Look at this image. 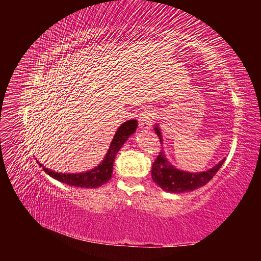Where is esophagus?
Wrapping results in <instances>:
<instances>
[{
  "mask_svg": "<svg viewBox=\"0 0 261 261\" xmlns=\"http://www.w3.org/2000/svg\"><path fill=\"white\" fill-rule=\"evenodd\" d=\"M152 115V111H150V110H145L143 113L139 114L138 126L141 130H149L151 128Z\"/></svg>",
  "mask_w": 261,
  "mask_h": 261,
  "instance_id": "obj_1",
  "label": "esophagus"
}]
</instances>
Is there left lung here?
Segmentation results:
<instances>
[{"mask_svg":"<svg viewBox=\"0 0 261 261\" xmlns=\"http://www.w3.org/2000/svg\"><path fill=\"white\" fill-rule=\"evenodd\" d=\"M154 130L160 139V143L162 144V135L158 124L154 126ZM224 161L225 159L221 160L217 165L208 171L191 173L176 169L174 165H172L169 162L167 155L164 153V150H161L155 161L152 163L151 176L154 183L159 185L165 192L174 194L191 192L206 185L216 175V173L222 167Z\"/></svg>","mask_w":261,"mask_h":261,"instance_id":"left-lung-1","label":"left lung"}]
</instances>
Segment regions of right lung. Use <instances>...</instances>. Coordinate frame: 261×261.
Here are the masks:
<instances>
[{"label": "right lung", "instance_id": "add662e5", "mask_svg": "<svg viewBox=\"0 0 261 261\" xmlns=\"http://www.w3.org/2000/svg\"><path fill=\"white\" fill-rule=\"evenodd\" d=\"M137 121L129 120L123 123L117 128L115 135L112 139V143L102 162L94 169H91L83 173H59L54 172L48 168L43 167L41 163H39L40 167L43 168V171L51 177L58 179L62 183L75 186V187H84V188H96L107 183L112 177L113 172V163L116 156V153L121 147L124 145L128 137L136 132Z\"/></svg>", "mask_w": 261, "mask_h": 261}]
</instances>
